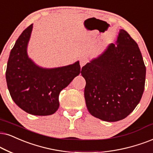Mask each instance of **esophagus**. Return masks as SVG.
<instances>
[{"label":"esophagus","instance_id":"1","mask_svg":"<svg viewBox=\"0 0 153 153\" xmlns=\"http://www.w3.org/2000/svg\"><path fill=\"white\" fill-rule=\"evenodd\" d=\"M88 58H87V57L84 56V57L81 58L80 61V64L81 68H82L83 65H85L86 63H88Z\"/></svg>","mask_w":153,"mask_h":153}]
</instances>
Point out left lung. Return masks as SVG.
Masks as SVG:
<instances>
[{"label":"left lung","instance_id":"8db88e82","mask_svg":"<svg viewBox=\"0 0 153 153\" xmlns=\"http://www.w3.org/2000/svg\"><path fill=\"white\" fill-rule=\"evenodd\" d=\"M146 68L138 44L124 30L96 59L82 68L88 111L109 122L128 117L138 105L145 88Z\"/></svg>","mask_w":153,"mask_h":153}]
</instances>
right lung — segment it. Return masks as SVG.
I'll use <instances>...</instances> for the list:
<instances>
[{"label":"right lung","instance_id":"right-lung-1","mask_svg":"<svg viewBox=\"0 0 153 153\" xmlns=\"http://www.w3.org/2000/svg\"><path fill=\"white\" fill-rule=\"evenodd\" d=\"M32 25L23 31L11 50L5 73L7 85L15 103L27 113L51 115L59 109L61 91L82 71L79 61L55 68L36 65L27 52Z\"/></svg>","mask_w":153,"mask_h":153}]
</instances>
